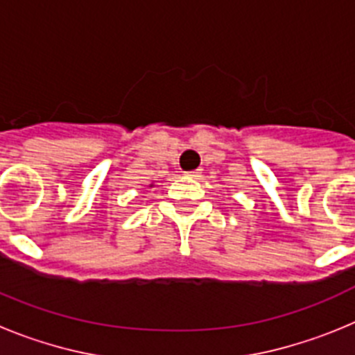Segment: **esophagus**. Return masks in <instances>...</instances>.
I'll use <instances>...</instances> for the list:
<instances>
[{"instance_id": "esophagus-1", "label": "esophagus", "mask_w": 355, "mask_h": 355, "mask_svg": "<svg viewBox=\"0 0 355 355\" xmlns=\"http://www.w3.org/2000/svg\"><path fill=\"white\" fill-rule=\"evenodd\" d=\"M188 178H193V180H199L200 178V172L199 171H192V172H187Z\"/></svg>"}]
</instances>
